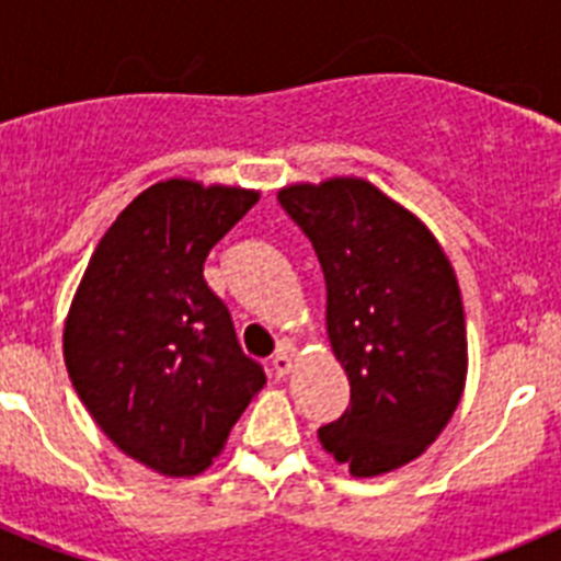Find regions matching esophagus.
<instances>
[{"mask_svg":"<svg viewBox=\"0 0 561 561\" xmlns=\"http://www.w3.org/2000/svg\"><path fill=\"white\" fill-rule=\"evenodd\" d=\"M272 370H275L277 376H286L291 370V348L289 345H280L277 348V354L272 356Z\"/></svg>","mask_w":561,"mask_h":561,"instance_id":"34e87169","label":"esophagus"}]
</instances>
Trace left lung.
<instances>
[{
	"instance_id": "obj_1",
	"label": "left lung",
	"mask_w": 561,
	"mask_h": 561,
	"mask_svg": "<svg viewBox=\"0 0 561 561\" xmlns=\"http://www.w3.org/2000/svg\"><path fill=\"white\" fill-rule=\"evenodd\" d=\"M314 247L325 277V325L348 374V410L317 430L356 478L419 458L458 408L466 320L447 255L413 213L365 180L277 193Z\"/></svg>"
}]
</instances>
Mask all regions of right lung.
<instances>
[{
	"label": "right lung",
	"instance_id": "1",
	"mask_svg": "<svg viewBox=\"0 0 561 561\" xmlns=\"http://www.w3.org/2000/svg\"><path fill=\"white\" fill-rule=\"evenodd\" d=\"M257 193L168 180L117 216L89 261L64 329L78 399L126 455L196 474L266 385L238 345L205 257Z\"/></svg>",
	"mask_w": 561,
	"mask_h": 561
}]
</instances>
